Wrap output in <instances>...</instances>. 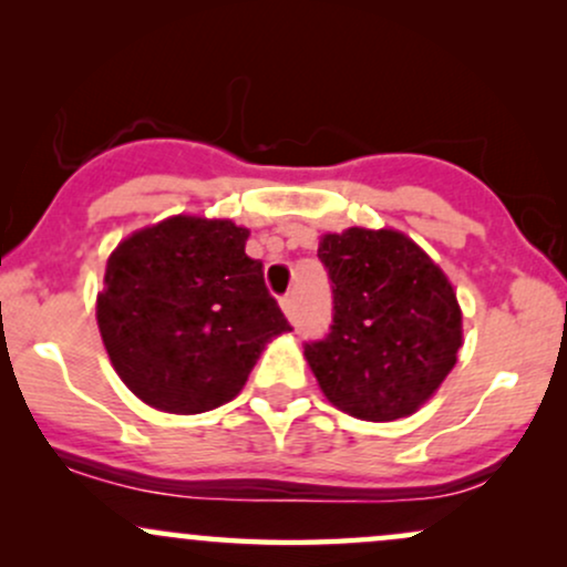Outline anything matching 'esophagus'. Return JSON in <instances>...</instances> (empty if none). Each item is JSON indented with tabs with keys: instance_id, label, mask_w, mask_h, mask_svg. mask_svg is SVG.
Returning a JSON list of instances; mask_svg holds the SVG:
<instances>
[{
	"instance_id": "obj_1",
	"label": "esophagus",
	"mask_w": 567,
	"mask_h": 567,
	"mask_svg": "<svg viewBox=\"0 0 567 567\" xmlns=\"http://www.w3.org/2000/svg\"><path fill=\"white\" fill-rule=\"evenodd\" d=\"M279 306H282L285 317H288V320H292V315H296V296H292V292H288V296H282V301H279Z\"/></svg>"
}]
</instances>
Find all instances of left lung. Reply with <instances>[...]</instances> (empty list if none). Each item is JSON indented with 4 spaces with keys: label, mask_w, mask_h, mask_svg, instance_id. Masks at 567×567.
Wrapping results in <instances>:
<instances>
[{
    "label": "left lung",
    "mask_w": 567,
    "mask_h": 567,
    "mask_svg": "<svg viewBox=\"0 0 567 567\" xmlns=\"http://www.w3.org/2000/svg\"><path fill=\"white\" fill-rule=\"evenodd\" d=\"M317 256L333 282V324L303 354L324 396L362 421L415 413L461 349L453 285L394 229L324 234Z\"/></svg>",
    "instance_id": "1"
}]
</instances>
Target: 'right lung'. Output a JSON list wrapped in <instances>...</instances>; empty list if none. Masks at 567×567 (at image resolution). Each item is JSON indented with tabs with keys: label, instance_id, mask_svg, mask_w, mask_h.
Returning <instances> with one entry per match:
<instances>
[{
	"label": "right lung",
	"instance_id": "1",
	"mask_svg": "<svg viewBox=\"0 0 567 567\" xmlns=\"http://www.w3.org/2000/svg\"><path fill=\"white\" fill-rule=\"evenodd\" d=\"M245 243L231 220L173 216L116 245L95 317L114 370L146 405H224L266 343L292 330Z\"/></svg>",
	"mask_w": 567,
	"mask_h": 567
}]
</instances>
